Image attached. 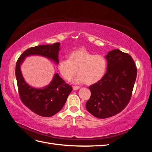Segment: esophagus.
Instances as JSON below:
<instances>
[{
	"label": "esophagus",
	"instance_id": "34e87169",
	"mask_svg": "<svg viewBox=\"0 0 152 152\" xmlns=\"http://www.w3.org/2000/svg\"><path fill=\"white\" fill-rule=\"evenodd\" d=\"M79 88H80L79 86H73V90H78Z\"/></svg>",
	"mask_w": 152,
	"mask_h": 152
}]
</instances>
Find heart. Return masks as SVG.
I'll use <instances>...</instances> for the list:
<instances>
[{"label":"heart","mask_w":152,"mask_h":152,"mask_svg":"<svg viewBox=\"0 0 152 152\" xmlns=\"http://www.w3.org/2000/svg\"><path fill=\"white\" fill-rule=\"evenodd\" d=\"M107 62L102 55L93 54L85 49L74 50L68 55V59L59 60L58 69L63 78L70 81L77 73L75 83L91 85L102 79L107 70Z\"/></svg>","instance_id":"obj_1"}]
</instances>
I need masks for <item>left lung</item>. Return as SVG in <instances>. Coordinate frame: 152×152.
<instances>
[{
    "mask_svg": "<svg viewBox=\"0 0 152 152\" xmlns=\"http://www.w3.org/2000/svg\"><path fill=\"white\" fill-rule=\"evenodd\" d=\"M107 71L89 87L91 97L86 109L98 118H107L121 112L131 98L137 75L135 63L129 54L114 49L106 56Z\"/></svg>",
    "mask_w": 152,
    "mask_h": 152,
    "instance_id": "1",
    "label": "left lung"
}]
</instances>
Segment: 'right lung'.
<instances>
[{"label": "right lung", "mask_w": 152, "mask_h": 152, "mask_svg": "<svg viewBox=\"0 0 152 152\" xmlns=\"http://www.w3.org/2000/svg\"><path fill=\"white\" fill-rule=\"evenodd\" d=\"M60 43L53 45H40L25 50L18 58L16 65V77L20 98L22 103L38 115L49 117L60 111L72 87L66 84L58 73L48 86L43 89H35L27 84L20 70V65L26 56L37 54L53 59L58 63V53Z\"/></svg>", "instance_id": "obj_1"}]
</instances>
